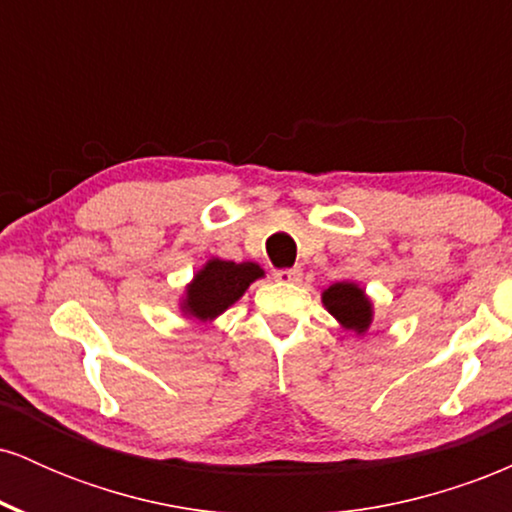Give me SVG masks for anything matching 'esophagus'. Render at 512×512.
Wrapping results in <instances>:
<instances>
[{
	"instance_id": "obj_1",
	"label": "esophagus",
	"mask_w": 512,
	"mask_h": 512,
	"mask_svg": "<svg viewBox=\"0 0 512 512\" xmlns=\"http://www.w3.org/2000/svg\"><path fill=\"white\" fill-rule=\"evenodd\" d=\"M274 279L281 284H296V281H301V269H279V272H274Z\"/></svg>"
}]
</instances>
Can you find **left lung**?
Masks as SVG:
<instances>
[{
    "label": "left lung",
    "mask_w": 512,
    "mask_h": 512,
    "mask_svg": "<svg viewBox=\"0 0 512 512\" xmlns=\"http://www.w3.org/2000/svg\"><path fill=\"white\" fill-rule=\"evenodd\" d=\"M322 305L344 330L366 334L373 322V301L354 281H337L322 291Z\"/></svg>",
    "instance_id": "left-lung-1"
}]
</instances>
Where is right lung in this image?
<instances>
[{"mask_svg":"<svg viewBox=\"0 0 512 512\" xmlns=\"http://www.w3.org/2000/svg\"><path fill=\"white\" fill-rule=\"evenodd\" d=\"M262 276L264 269L255 262H231L211 257L185 286L180 301L182 315L197 322H214L243 298L252 281L262 279Z\"/></svg>","mask_w":512,"mask_h":512,"instance_id":"1","label":"right lung"}]
</instances>
